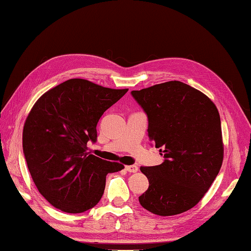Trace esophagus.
<instances>
[{
  "mask_svg": "<svg viewBox=\"0 0 251 251\" xmlns=\"http://www.w3.org/2000/svg\"><path fill=\"white\" fill-rule=\"evenodd\" d=\"M125 169H126V171H128L130 173H134V172H137L138 171V167L135 166V165H133V166H126Z\"/></svg>",
  "mask_w": 251,
  "mask_h": 251,
  "instance_id": "1",
  "label": "esophagus"
}]
</instances>
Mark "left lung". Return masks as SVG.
<instances>
[{
  "label": "left lung",
  "mask_w": 251,
  "mask_h": 251,
  "mask_svg": "<svg viewBox=\"0 0 251 251\" xmlns=\"http://www.w3.org/2000/svg\"><path fill=\"white\" fill-rule=\"evenodd\" d=\"M131 95L148 117L149 140L161 148L165 161L140 167L148 177L141 206L160 216L194 207L207 192L224 158L221 117L201 91L169 81Z\"/></svg>",
  "instance_id": "8db88e82"
}]
</instances>
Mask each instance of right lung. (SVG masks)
Listing matches in <instances>:
<instances>
[{
    "label": "right lung",
    "mask_w": 251,
    "mask_h": 251,
    "mask_svg": "<svg viewBox=\"0 0 251 251\" xmlns=\"http://www.w3.org/2000/svg\"><path fill=\"white\" fill-rule=\"evenodd\" d=\"M127 91L70 79L34 104L23 129V151L36 188L52 206L88 211L101 200L107 173L124 169L91 154L86 145L97 141L99 120Z\"/></svg>",
    "instance_id": "add662e5"
}]
</instances>
